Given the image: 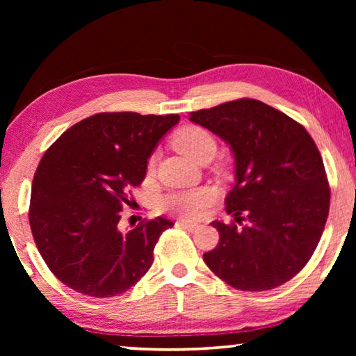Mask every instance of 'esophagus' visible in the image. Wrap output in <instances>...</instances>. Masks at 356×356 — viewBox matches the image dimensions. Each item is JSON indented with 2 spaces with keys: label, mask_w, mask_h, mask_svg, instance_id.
Listing matches in <instances>:
<instances>
[{
  "label": "esophagus",
  "mask_w": 356,
  "mask_h": 356,
  "mask_svg": "<svg viewBox=\"0 0 356 356\" xmlns=\"http://www.w3.org/2000/svg\"><path fill=\"white\" fill-rule=\"evenodd\" d=\"M176 226L184 227L190 232H195V231H197V229H200V225H196V222H185V221H177Z\"/></svg>",
  "instance_id": "obj_1"
}]
</instances>
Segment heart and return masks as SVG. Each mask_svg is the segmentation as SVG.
I'll return each instance as SVG.
<instances>
[{"label": "heart", "mask_w": 356, "mask_h": 356, "mask_svg": "<svg viewBox=\"0 0 356 356\" xmlns=\"http://www.w3.org/2000/svg\"><path fill=\"white\" fill-rule=\"evenodd\" d=\"M172 146L185 155L186 159L201 163L202 160L212 159L216 150V141L210 131L200 125H186L172 138ZM154 168V160L149 161V170ZM213 201V193L207 188H195L179 193H171L163 197L161 207L166 212L177 215L180 218L195 220L201 216Z\"/></svg>", "instance_id": "heart-1"}]
</instances>
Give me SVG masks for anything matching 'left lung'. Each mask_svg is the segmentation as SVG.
<instances>
[{"label": "left lung", "instance_id": "1", "mask_svg": "<svg viewBox=\"0 0 356 356\" xmlns=\"http://www.w3.org/2000/svg\"><path fill=\"white\" fill-rule=\"evenodd\" d=\"M190 120L220 136L236 161V185L226 196L234 221L212 222L220 242L204 262L240 291L284 284L316 251L330 210L314 140L297 120L254 99L190 113Z\"/></svg>", "mask_w": 356, "mask_h": 356}]
</instances>
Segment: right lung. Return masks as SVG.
I'll list each match as a JSON object with an SVG mask.
<instances>
[{
    "label": "right lung",
    "mask_w": 356,
    "mask_h": 356,
    "mask_svg": "<svg viewBox=\"0 0 356 356\" xmlns=\"http://www.w3.org/2000/svg\"><path fill=\"white\" fill-rule=\"evenodd\" d=\"M179 114L99 113L72 125L42 156L33 179L29 225L48 268L74 291L95 298L134 287L154 262L156 216L119 229L129 190L146 177L156 144Z\"/></svg>",
    "instance_id": "obj_1"
}]
</instances>
